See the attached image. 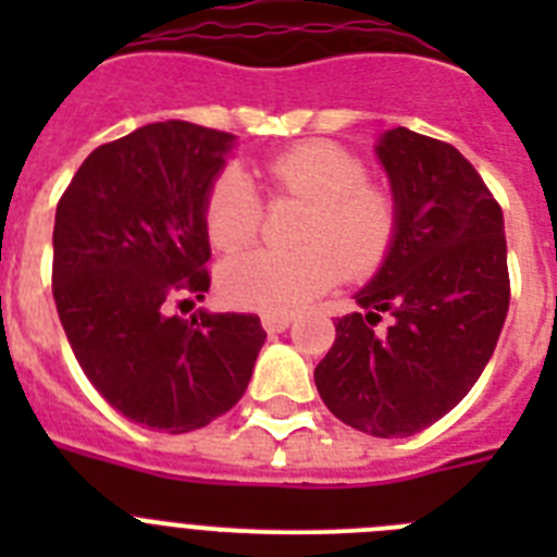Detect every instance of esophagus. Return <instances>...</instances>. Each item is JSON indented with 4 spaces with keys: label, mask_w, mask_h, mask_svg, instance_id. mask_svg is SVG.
Returning <instances> with one entry per match:
<instances>
[{
    "label": "esophagus",
    "mask_w": 557,
    "mask_h": 557,
    "mask_svg": "<svg viewBox=\"0 0 557 557\" xmlns=\"http://www.w3.org/2000/svg\"><path fill=\"white\" fill-rule=\"evenodd\" d=\"M293 323V314H262V326L268 334H278Z\"/></svg>",
    "instance_id": "obj_1"
}]
</instances>
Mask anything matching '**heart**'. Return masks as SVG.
I'll return each instance as SVG.
<instances>
[{
	"instance_id": "obj_1",
	"label": "heart",
	"mask_w": 557,
	"mask_h": 557,
	"mask_svg": "<svg viewBox=\"0 0 557 557\" xmlns=\"http://www.w3.org/2000/svg\"><path fill=\"white\" fill-rule=\"evenodd\" d=\"M270 198L307 203L298 250H250L223 268V289L236 307L282 314L304 307L343 278L382 268L398 236L393 191L368 178L366 161L337 141L309 139L259 166ZM262 200L243 172L211 181L203 203L209 239L225 253L248 248L262 231Z\"/></svg>"
}]
</instances>
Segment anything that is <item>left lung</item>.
I'll use <instances>...</instances> for the list:
<instances>
[{
  "label": "left lung",
  "mask_w": 557,
  "mask_h": 557,
  "mask_svg": "<svg viewBox=\"0 0 557 557\" xmlns=\"http://www.w3.org/2000/svg\"><path fill=\"white\" fill-rule=\"evenodd\" d=\"M398 203V236L362 312L337 318L314 368L323 405L359 432L407 437L435 424L474 387L510 304L502 206L446 141L393 127L376 145ZM387 333H376L381 314Z\"/></svg>",
  "instance_id": "left-lung-1"
}]
</instances>
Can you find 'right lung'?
Masks as SVG:
<instances>
[{"instance_id":"right-lung-1","label":"right lung","mask_w":557,"mask_h":557,"mask_svg":"<svg viewBox=\"0 0 557 557\" xmlns=\"http://www.w3.org/2000/svg\"><path fill=\"white\" fill-rule=\"evenodd\" d=\"M231 141L152 122L97 147L58 200L52 295L69 346L113 410L170 435L228 412L268 337L256 314L166 312L209 293L203 203Z\"/></svg>"}]
</instances>
